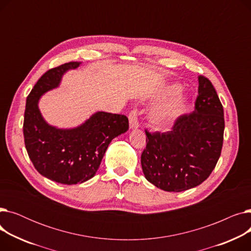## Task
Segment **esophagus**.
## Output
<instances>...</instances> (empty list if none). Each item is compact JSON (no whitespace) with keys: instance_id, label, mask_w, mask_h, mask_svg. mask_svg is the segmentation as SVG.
<instances>
[{"instance_id":"1","label":"esophagus","mask_w":251,"mask_h":251,"mask_svg":"<svg viewBox=\"0 0 251 251\" xmlns=\"http://www.w3.org/2000/svg\"><path fill=\"white\" fill-rule=\"evenodd\" d=\"M129 126L130 129H136L139 126L136 110H132L129 113Z\"/></svg>"}]
</instances>
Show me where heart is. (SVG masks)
Masks as SVG:
<instances>
[{"mask_svg": "<svg viewBox=\"0 0 251 251\" xmlns=\"http://www.w3.org/2000/svg\"><path fill=\"white\" fill-rule=\"evenodd\" d=\"M182 86L178 83H169L164 85L156 92L155 99L157 100H167L159 107L154 108L150 114V123L154 127H163L173 121L184 110L187 102L186 98L178 95L181 91Z\"/></svg>", "mask_w": 251, "mask_h": 251, "instance_id": "b5f03b06", "label": "heart"}]
</instances>
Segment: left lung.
Masks as SVG:
<instances>
[{"mask_svg": "<svg viewBox=\"0 0 251 251\" xmlns=\"http://www.w3.org/2000/svg\"><path fill=\"white\" fill-rule=\"evenodd\" d=\"M224 129V110L217 91L201 75L194 111L178 117L167 132L146 130L148 143L141 154V167L147 180L169 192L200 185L219 161Z\"/></svg>", "mask_w": 251, "mask_h": 251, "instance_id": "left-lung-1", "label": "left lung"}]
</instances>
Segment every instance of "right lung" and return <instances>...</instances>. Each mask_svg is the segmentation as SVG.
<instances>
[{
  "label": "right lung",
  "instance_id": "obj_1",
  "mask_svg": "<svg viewBox=\"0 0 251 251\" xmlns=\"http://www.w3.org/2000/svg\"><path fill=\"white\" fill-rule=\"evenodd\" d=\"M80 62H69L46 72L26 99L23 134L25 148L37 172L62 184L83 183L94 177L110 142L129 128L124 115L97 112L80 126L60 129L46 122L38 101L59 86L62 76Z\"/></svg>",
  "mask_w": 251,
  "mask_h": 251
}]
</instances>
